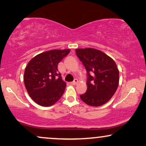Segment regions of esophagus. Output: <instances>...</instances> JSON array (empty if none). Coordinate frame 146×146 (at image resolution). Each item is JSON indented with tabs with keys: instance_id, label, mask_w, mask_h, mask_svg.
Returning <instances> with one entry per match:
<instances>
[{
	"instance_id": "1",
	"label": "esophagus",
	"mask_w": 146,
	"mask_h": 146,
	"mask_svg": "<svg viewBox=\"0 0 146 146\" xmlns=\"http://www.w3.org/2000/svg\"><path fill=\"white\" fill-rule=\"evenodd\" d=\"M78 82V79H75L74 80L73 82H72L70 83L72 85H76Z\"/></svg>"
}]
</instances>
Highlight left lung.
Returning <instances> with one entry per match:
<instances>
[{"label": "left lung", "mask_w": 146, "mask_h": 146, "mask_svg": "<svg viewBox=\"0 0 146 146\" xmlns=\"http://www.w3.org/2000/svg\"><path fill=\"white\" fill-rule=\"evenodd\" d=\"M76 55L87 71V91L80 96L91 106L105 104L114 94L119 84V70L114 60L99 50L76 48Z\"/></svg>", "instance_id": "8db88e82"}]
</instances>
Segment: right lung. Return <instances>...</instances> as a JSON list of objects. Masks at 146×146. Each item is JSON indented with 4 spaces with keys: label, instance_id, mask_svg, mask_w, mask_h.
Wrapping results in <instances>:
<instances>
[{
    "label": "right lung",
    "instance_id": "right-lung-1",
    "mask_svg": "<svg viewBox=\"0 0 146 146\" xmlns=\"http://www.w3.org/2000/svg\"><path fill=\"white\" fill-rule=\"evenodd\" d=\"M70 49L51 50L33 58L26 66L24 82L34 102L42 106L54 104L64 92L65 82L58 72V64Z\"/></svg>",
    "mask_w": 146,
    "mask_h": 146
}]
</instances>
